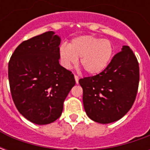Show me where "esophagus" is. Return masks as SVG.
<instances>
[{
  "mask_svg": "<svg viewBox=\"0 0 150 150\" xmlns=\"http://www.w3.org/2000/svg\"><path fill=\"white\" fill-rule=\"evenodd\" d=\"M75 82H76V83H79V77L78 75H75Z\"/></svg>",
  "mask_w": 150,
  "mask_h": 150,
  "instance_id": "esophagus-1",
  "label": "esophagus"
}]
</instances>
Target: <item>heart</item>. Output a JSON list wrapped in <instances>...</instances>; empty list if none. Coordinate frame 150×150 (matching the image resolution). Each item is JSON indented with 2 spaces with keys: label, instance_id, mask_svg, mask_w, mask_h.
<instances>
[{
  "label": "heart",
  "instance_id": "b5f03b06",
  "mask_svg": "<svg viewBox=\"0 0 150 150\" xmlns=\"http://www.w3.org/2000/svg\"><path fill=\"white\" fill-rule=\"evenodd\" d=\"M109 40L100 39L91 35H83L71 40L68 46L59 47V57L63 67L71 68L80 58V64L91 75L99 74L107 67L113 54Z\"/></svg>",
  "mask_w": 150,
  "mask_h": 150
}]
</instances>
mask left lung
Instances as JSON below:
<instances>
[{"instance_id": "1", "label": "left lung", "mask_w": 150, "mask_h": 150, "mask_svg": "<svg viewBox=\"0 0 150 150\" xmlns=\"http://www.w3.org/2000/svg\"><path fill=\"white\" fill-rule=\"evenodd\" d=\"M139 79L137 59L129 46H124L103 71L79 80L88 117L100 124L122 118L135 101Z\"/></svg>"}]
</instances>
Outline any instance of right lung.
Masks as SVG:
<instances>
[{
    "mask_svg": "<svg viewBox=\"0 0 150 150\" xmlns=\"http://www.w3.org/2000/svg\"><path fill=\"white\" fill-rule=\"evenodd\" d=\"M60 38L52 31L24 41L8 62V81L18 112L31 122L47 125L59 118L75 84L74 75L59 64Z\"/></svg>",
    "mask_w": 150,
    "mask_h": 150,
    "instance_id": "1",
    "label": "right lung"
}]
</instances>
